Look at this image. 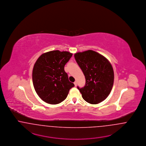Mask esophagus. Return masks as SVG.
Segmentation results:
<instances>
[{
  "label": "esophagus",
  "mask_w": 146,
  "mask_h": 146,
  "mask_svg": "<svg viewBox=\"0 0 146 146\" xmlns=\"http://www.w3.org/2000/svg\"><path fill=\"white\" fill-rule=\"evenodd\" d=\"M74 84H75V86L76 87V86H77V82H76V81H75V82H74Z\"/></svg>",
  "instance_id": "obj_1"
}]
</instances>
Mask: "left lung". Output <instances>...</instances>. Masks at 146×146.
I'll return each instance as SVG.
<instances>
[{
    "mask_svg": "<svg viewBox=\"0 0 146 146\" xmlns=\"http://www.w3.org/2000/svg\"><path fill=\"white\" fill-rule=\"evenodd\" d=\"M74 57L86 78L84 87H77L83 99L91 104L104 101L113 85L114 72L112 65L105 57L92 50L76 53Z\"/></svg>",
    "mask_w": 146,
    "mask_h": 146,
    "instance_id": "obj_1",
    "label": "left lung"
}]
</instances>
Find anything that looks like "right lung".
Listing matches in <instances>:
<instances>
[{
  "instance_id": "obj_1",
  "label": "right lung",
  "mask_w": 146,
  "mask_h": 146,
  "mask_svg": "<svg viewBox=\"0 0 146 146\" xmlns=\"http://www.w3.org/2000/svg\"><path fill=\"white\" fill-rule=\"evenodd\" d=\"M72 56L67 51H50L41 54L34 64L32 74L33 86L38 96L46 103H60L74 87L64 71L65 65Z\"/></svg>"
}]
</instances>
